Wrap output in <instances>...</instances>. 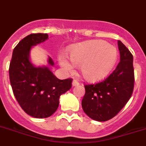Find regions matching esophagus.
Masks as SVG:
<instances>
[{
  "instance_id": "obj_1",
  "label": "esophagus",
  "mask_w": 146,
  "mask_h": 146,
  "mask_svg": "<svg viewBox=\"0 0 146 146\" xmlns=\"http://www.w3.org/2000/svg\"><path fill=\"white\" fill-rule=\"evenodd\" d=\"M72 85H73V87H76V86L79 85V82L76 80H73V83H72Z\"/></svg>"
}]
</instances>
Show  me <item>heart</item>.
Masks as SVG:
<instances>
[{
	"mask_svg": "<svg viewBox=\"0 0 146 146\" xmlns=\"http://www.w3.org/2000/svg\"><path fill=\"white\" fill-rule=\"evenodd\" d=\"M70 59L79 66L83 78L88 82H96L109 74L116 63L117 50L115 46L103 40H90L78 43L69 50ZM61 67L72 71L73 65L65 56L59 58Z\"/></svg>",
	"mask_w": 146,
	"mask_h": 146,
	"instance_id": "heart-1",
	"label": "heart"
}]
</instances>
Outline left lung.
I'll return each mask as SVG.
<instances>
[{
	"label": "left lung",
	"mask_w": 146,
	"mask_h": 146,
	"mask_svg": "<svg viewBox=\"0 0 146 146\" xmlns=\"http://www.w3.org/2000/svg\"><path fill=\"white\" fill-rule=\"evenodd\" d=\"M117 44L120 60L115 70L102 82L84 85L82 109L97 121H106L117 115L130 99L134 90L133 56L120 40Z\"/></svg>",
	"instance_id": "8db88e82"
}]
</instances>
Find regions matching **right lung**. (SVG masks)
I'll use <instances>...</instances> for the list:
<instances>
[{
  "instance_id": "1",
  "label": "right lung",
  "mask_w": 146,
  "mask_h": 146,
  "mask_svg": "<svg viewBox=\"0 0 146 146\" xmlns=\"http://www.w3.org/2000/svg\"><path fill=\"white\" fill-rule=\"evenodd\" d=\"M47 34H31L16 45L9 64V79L14 96L30 116L45 118L56 111L59 97L72 87V78L60 80L48 67H35L29 60L31 47L46 40ZM48 64L54 65L49 57Z\"/></svg>"
}]
</instances>
